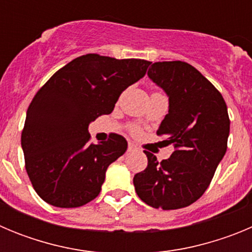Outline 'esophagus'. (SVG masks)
<instances>
[{
    "instance_id": "1",
    "label": "esophagus",
    "mask_w": 252,
    "mask_h": 252,
    "mask_svg": "<svg viewBox=\"0 0 252 252\" xmlns=\"http://www.w3.org/2000/svg\"><path fill=\"white\" fill-rule=\"evenodd\" d=\"M135 149H136V146L133 145V144H131V142H128L127 150H128V151H133V150H135Z\"/></svg>"
}]
</instances>
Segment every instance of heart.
<instances>
[{"mask_svg": "<svg viewBox=\"0 0 252 252\" xmlns=\"http://www.w3.org/2000/svg\"><path fill=\"white\" fill-rule=\"evenodd\" d=\"M131 132L136 133L137 132V127H131Z\"/></svg>", "mask_w": 252, "mask_h": 252, "instance_id": "1", "label": "heart"}]
</instances>
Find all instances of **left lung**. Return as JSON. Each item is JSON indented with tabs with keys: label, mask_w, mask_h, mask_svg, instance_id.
Listing matches in <instances>:
<instances>
[{
	"label": "left lung",
	"mask_w": 252,
	"mask_h": 252,
	"mask_svg": "<svg viewBox=\"0 0 252 252\" xmlns=\"http://www.w3.org/2000/svg\"><path fill=\"white\" fill-rule=\"evenodd\" d=\"M148 75L165 91L169 112L157 133L174 146L170 158L158 161L144 151L148 166L133 177L142 202L154 208H184L203 195L227 150L230 119L222 94L186 62H158Z\"/></svg>",
	"instance_id": "left-lung-1"
}]
</instances>
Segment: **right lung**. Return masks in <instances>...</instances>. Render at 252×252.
<instances>
[{"label": "right lung", "instance_id": "right-lung-1", "mask_svg": "<svg viewBox=\"0 0 252 252\" xmlns=\"http://www.w3.org/2000/svg\"><path fill=\"white\" fill-rule=\"evenodd\" d=\"M150 62L87 54L60 68L31 101L21 133L25 168L39 197L77 208L101 192L111 162L127 150L117 133L90 142L88 125L110 115L120 94L145 75Z\"/></svg>", "mask_w": 252, "mask_h": 252}]
</instances>
